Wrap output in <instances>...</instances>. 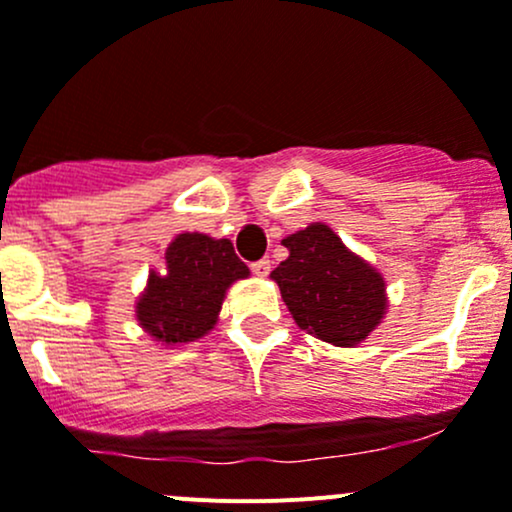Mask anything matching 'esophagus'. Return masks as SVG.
<instances>
[{
	"label": "esophagus",
	"instance_id": "1",
	"mask_svg": "<svg viewBox=\"0 0 512 512\" xmlns=\"http://www.w3.org/2000/svg\"><path fill=\"white\" fill-rule=\"evenodd\" d=\"M250 270H252V274H257V277H267V274H270V270H272V267H270V260H267V257H265V260L252 262Z\"/></svg>",
	"mask_w": 512,
	"mask_h": 512
}]
</instances>
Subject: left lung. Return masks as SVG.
<instances>
[{
  "label": "left lung",
  "mask_w": 512,
  "mask_h": 512,
  "mask_svg": "<svg viewBox=\"0 0 512 512\" xmlns=\"http://www.w3.org/2000/svg\"><path fill=\"white\" fill-rule=\"evenodd\" d=\"M289 257L272 279L304 331L333 346H355L385 314V282L368 262L346 250L324 223L282 240Z\"/></svg>",
  "instance_id": "8db88e82"
}]
</instances>
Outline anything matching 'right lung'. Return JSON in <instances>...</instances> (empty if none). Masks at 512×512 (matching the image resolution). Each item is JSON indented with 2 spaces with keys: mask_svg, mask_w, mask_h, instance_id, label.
I'll list each match as a JSON object with an SVG mask.
<instances>
[{
  "mask_svg": "<svg viewBox=\"0 0 512 512\" xmlns=\"http://www.w3.org/2000/svg\"><path fill=\"white\" fill-rule=\"evenodd\" d=\"M250 274L233 242L201 233L179 235L166 250V272L149 274L137 319L161 343H188L215 326L225 289Z\"/></svg>",
  "mask_w": 512,
  "mask_h": 512,
  "instance_id": "1",
  "label": "right lung"
}]
</instances>
